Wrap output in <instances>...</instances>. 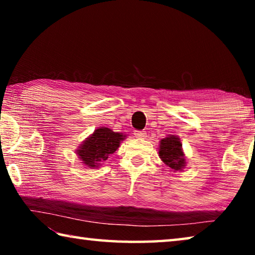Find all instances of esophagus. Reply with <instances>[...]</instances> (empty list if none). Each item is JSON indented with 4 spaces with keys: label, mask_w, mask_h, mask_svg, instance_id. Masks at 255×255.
Instances as JSON below:
<instances>
[{
    "label": "esophagus",
    "mask_w": 255,
    "mask_h": 255,
    "mask_svg": "<svg viewBox=\"0 0 255 255\" xmlns=\"http://www.w3.org/2000/svg\"><path fill=\"white\" fill-rule=\"evenodd\" d=\"M133 135H135V137H137V138H144V137H146V131H144V130H136Z\"/></svg>",
    "instance_id": "obj_1"
}]
</instances>
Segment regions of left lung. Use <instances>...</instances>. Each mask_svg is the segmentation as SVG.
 I'll use <instances>...</instances> for the list:
<instances>
[{"label": "left lung", "instance_id": "8db88e82", "mask_svg": "<svg viewBox=\"0 0 255 255\" xmlns=\"http://www.w3.org/2000/svg\"><path fill=\"white\" fill-rule=\"evenodd\" d=\"M182 144L180 143L179 138L170 136L163 138L159 145V156L162 161L174 171H180L184 166V157L182 149Z\"/></svg>", "mask_w": 255, "mask_h": 255}]
</instances>
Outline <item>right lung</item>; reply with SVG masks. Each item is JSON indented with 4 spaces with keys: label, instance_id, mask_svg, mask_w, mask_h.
<instances>
[{
    "label": "right lung",
    "instance_id": "obj_1",
    "mask_svg": "<svg viewBox=\"0 0 255 255\" xmlns=\"http://www.w3.org/2000/svg\"><path fill=\"white\" fill-rule=\"evenodd\" d=\"M123 137L122 133L112 131L109 128H99L84 141L77 155L85 165L98 166V164L105 162L110 154L116 152L120 140L124 139Z\"/></svg>",
    "mask_w": 255,
    "mask_h": 255
}]
</instances>
